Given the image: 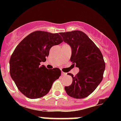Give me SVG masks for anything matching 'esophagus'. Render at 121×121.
I'll list each match as a JSON object with an SVG mask.
<instances>
[{"mask_svg":"<svg viewBox=\"0 0 121 121\" xmlns=\"http://www.w3.org/2000/svg\"><path fill=\"white\" fill-rule=\"evenodd\" d=\"M61 75H63V76H65V75H67V73H64V72L62 71L61 72Z\"/></svg>","mask_w":121,"mask_h":121,"instance_id":"esophagus-1","label":"esophagus"}]
</instances>
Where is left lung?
Masks as SVG:
<instances>
[{"mask_svg": "<svg viewBox=\"0 0 121 121\" xmlns=\"http://www.w3.org/2000/svg\"><path fill=\"white\" fill-rule=\"evenodd\" d=\"M63 41L71 48L70 60L80 69L70 85L65 86L66 93L74 98H84L91 94L103 78L105 64L99 49L86 34L79 30L60 33Z\"/></svg>", "mask_w": 121, "mask_h": 121, "instance_id": "1", "label": "left lung"}]
</instances>
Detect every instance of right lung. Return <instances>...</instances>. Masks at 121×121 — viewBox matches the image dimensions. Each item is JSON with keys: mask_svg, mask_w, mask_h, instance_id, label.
Returning a JSON list of instances; mask_svg holds the SVG:
<instances>
[{"mask_svg": "<svg viewBox=\"0 0 121 121\" xmlns=\"http://www.w3.org/2000/svg\"><path fill=\"white\" fill-rule=\"evenodd\" d=\"M63 42L58 33L36 31L17 46L9 61L10 74L19 91L30 99L46 95L61 75L59 68L48 69L41 62L46 61L50 48Z\"/></svg>", "mask_w": 121, "mask_h": 121, "instance_id": "1", "label": "right lung"}]
</instances>
